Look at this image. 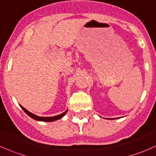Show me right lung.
I'll return each instance as SVG.
<instances>
[{
  "label": "right lung",
  "mask_w": 156,
  "mask_h": 156,
  "mask_svg": "<svg viewBox=\"0 0 156 156\" xmlns=\"http://www.w3.org/2000/svg\"><path fill=\"white\" fill-rule=\"evenodd\" d=\"M20 106H21V108L23 109V111H24V112H25L26 114L29 116V117H30L31 118H33V119H36V120H37V121H42V122H53V121H55V120H57V119H61L62 117H64V115L66 114L67 111H68V109H67L65 112L62 113L61 114H59V115H57V116H54V117H39V116H37V115H35V114L30 113V111H27V109H25L24 108H23L21 105H20Z\"/></svg>",
  "instance_id": "right-lung-1"
}]
</instances>
